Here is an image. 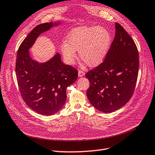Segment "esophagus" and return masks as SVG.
I'll list each match as a JSON object with an SVG mask.
<instances>
[{
  "label": "esophagus",
  "mask_w": 155,
  "mask_h": 155,
  "mask_svg": "<svg viewBox=\"0 0 155 155\" xmlns=\"http://www.w3.org/2000/svg\"><path fill=\"white\" fill-rule=\"evenodd\" d=\"M84 74H85V73H84V71H82V70H79L78 71V77H83Z\"/></svg>",
  "instance_id": "obj_1"
}]
</instances>
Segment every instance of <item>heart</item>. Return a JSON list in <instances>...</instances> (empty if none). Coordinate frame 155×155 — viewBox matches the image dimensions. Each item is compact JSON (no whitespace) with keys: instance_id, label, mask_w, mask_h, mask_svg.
<instances>
[{"instance_id":"1","label":"heart","mask_w":155,"mask_h":155,"mask_svg":"<svg viewBox=\"0 0 155 155\" xmlns=\"http://www.w3.org/2000/svg\"><path fill=\"white\" fill-rule=\"evenodd\" d=\"M111 43V35L103 27H80L73 29L61 45L65 61L73 63L79 56L87 65L96 66L104 61Z\"/></svg>"}]
</instances>
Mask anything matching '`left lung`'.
<instances>
[{
  "mask_svg": "<svg viewBox=\"0 0 155 155\" xmlns=\"http://www.w3.org/2000/svg\"><path fill=\"white\" fill-rule=\"evenodd\" d=\"M116 33L106 57L89 71L87 97L95 108L111 113L129 101L136 88L139 71V54L134 40L115 23Z\"/></svg>",
  "mask_w": 155,
  "mask_h": 155,
  "instance_id": "8db88e82",
  "label": "left lung"
}]
</instances>
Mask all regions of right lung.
Here are the masks:
<instances>
[{
	"mask_svg": "<svg viewBox=\"0 0 155 155\" xmlns=\"http://www.w3.org/2000/svg\"><path fill=\"white\" fill-rule=\"evenodd\" d=\"M56 23L36 26L19 46L15 74L22 99L27 106L43 115L58 112L66 101V89L77 79L78 71L61 61L59 54L46 63H39L30 57L29 49L42 33Z\"/></svg>",
	"mask_w": 155,
	"mask_h": 155,
	"instance_id": "right-lung-1",
	"label": "right lung"
}]
</instances>
